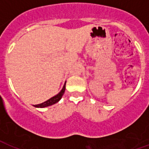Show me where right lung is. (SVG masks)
Masks as SVG:
<instances>
[{"label":"right lung","mask_w":149,"mask_h":149,"mask_svg":"<svg viewBox=\"0 0 149 149\" xmlns=\"http://www.w3.org/2000/svg\"><path fill=\"white\" fill-rule=\"evenodd\" d=\"M65 83H66V82H65V84H64V85H63V89L61 90L60 92H59L58 94H56V96H54V97H51L50 99H49L48 100H46V101L44 102V103H42V104L34 105V107H38V108H43V107H46L53 105V104H56L57 102L59 101V100H61V98H62V97H63V95L64 94V92H65Z\"/></svg>","instance_id":"right-lung-1"}]
</instances>
